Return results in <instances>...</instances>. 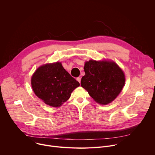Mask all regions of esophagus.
Segmentation results:
<instances>
[{
	"instance_id": "34e87169",
	"label": "esophagus",
	"mask_w": 155,
	"mask_h": 155,
	"mask_svg": "<svg viewBox=\"0 0 155 155\" xmlns=\"http://www.w3.org/2000/svg\"><path fill=\"white\" fill-rule=\"evenodd\" d=\"M77 80L80 83V81H81V78H80V77H78V78H77Z\"/></svg>"
}]
</instances>
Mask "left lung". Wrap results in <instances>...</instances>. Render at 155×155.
I'll use <instances>...</instances> for the list:
<instances>
[{
	"label": "left lung",
	"mask_w": 155,
	"mask_h": 155,
	"mask_svg": "<svg viewBox=\"0 0 155 155\" xmlns=\"http://www.w3.org/2000/svg\"><path fill=\"white\" fill-rule=\"evenodd\" d=\"M84 71L81 86L99 104L110 103L121 91L124 74L114 62L90 60L85 62Z\"/></svg>",
	"instance_id": "1"
}]
</instances>
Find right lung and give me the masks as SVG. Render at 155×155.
Masks as SVG:
<instances>
[{"mask_svg":"<svg viewBox=\"0 0 155 155\" xmlns=\"http://www.w3.org/2000/svg\"><path fill=\"white\" fill-rule=\"evenodd\" d=\"M31 84L35 95L46 104L58 107L67 101L80 83L66 71L61 63L41 66L34 74Z\"/></svg>","mask_w":155,"mask_h":155,"instance_id":"add662e5","label":"right lung"}]
</instances>
